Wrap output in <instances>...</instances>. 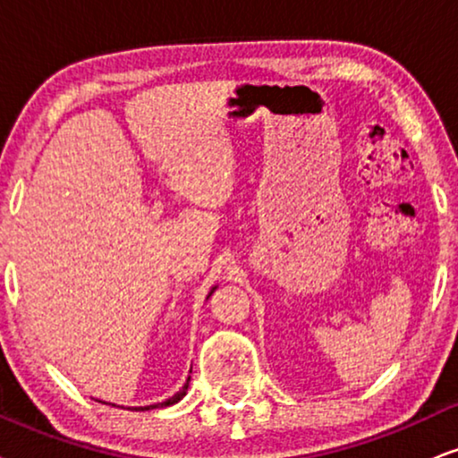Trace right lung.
<instances>
[{"instance_id":"obj_1","label":"right lung","mask_w":458,"mask_h":458,"mask_svg":"<svg viewBox=\"0 0 458 458\" xmlns=\"http://www.w3.org/2000/svg\"><path fill=\"white\" fill-rule=\"evenodd\" d=\"M216 289H217V285L211 289V292H209V296H211V293H213V292H216ZM209 296H207V298H209ZM188 386H190V378L186 380V385H183V386H182V389H179V391L175 393V395H173V397H169V399H166V402H160V403H152V406H143V408H139V410H154V408H165V406H173V403H177V402H179V399H182L183 395H186V393H188ZM112 406H114V403H112Z\"/></svg>"}]
</instances>
